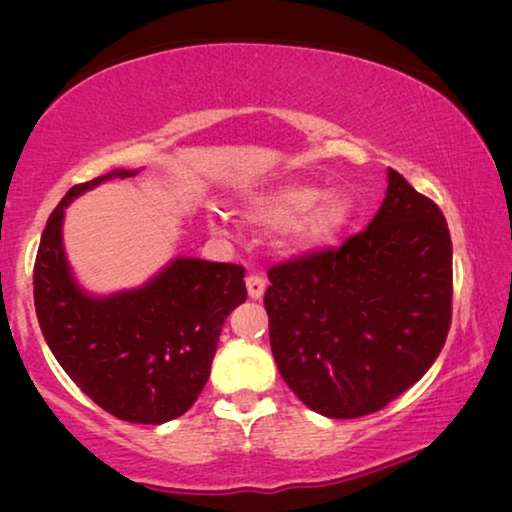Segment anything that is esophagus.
<instances>
[{
    "label": "esophagus",
    "instance_id": "34e87169",
    "mask_svg": "<svg viewBox=\"0 0 512 512\" xmlns=\"http://www.w3.org/2000/svg\"><path fill=\"white\" fill-rule=\"evenodd\" d=\"M247 293L251 300H261L263 293H265V279L261 275H256V272H251L247 277Z\"/></svg>",
    "mask_w": 512,
    "mask_h": 512
}]
</instances>
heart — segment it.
<instances>
[{
	"instance_id": "b5f03b06",
	"label": "heart",
	"mask_w": 512,
	"mask_h": 512,
	"mask_svg": "<svg viewBox=\"0 0 512 512\" xmlns=\"http://www.w3.org/2000/svg\"><path fill=\"white\" fill-rule=\"evenodd\" d=\"M354 202L345 191H328L317 181H291L249 202L247 221L256 228H284L289 251H307L333 242L352 221Z\"/></svg>"
}]
</instances>
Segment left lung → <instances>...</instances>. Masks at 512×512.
Segmentation results:
<instances>
[{
	"label": "left lung",
	"mask_w": 512,
	"mask_h": 512,
	"mask_svg": "<svg viewBox=\"0 0 512 512\" xmlns=\"http://www.w3.org/2000/svg\"><path fill=\"white\" fill-rule=\"evenodd\" d=\"M366 230L270 268L265 310L279 375L331 419L382 410L445 345L452 319V240L436 202L396 170Z\"/></svg>",
	"instance_id": "left-lung-1"
}]
</instances>
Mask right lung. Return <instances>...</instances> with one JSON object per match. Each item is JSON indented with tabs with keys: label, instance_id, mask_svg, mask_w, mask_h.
Listing matches in <instances>:
<instances>
[{
	"label": "right lung",
	"instance_id": "right-lung-1",
	"mask_svg": "<svg viewBox=\"0 0 512 512\" xmlns=\"http://www.w3.org/2000/svg\"><path fill=\"white\" fill-rule=\"evenodd\" d=\"M111 170L69 188L48 216L34 263L41 333L83 394L118 419L165 424L198 401L226 317L247 300L244 268L177 256L137 289L97 296L76 282L62 242L65 209Z\"/></svg>",
	"mask_w": 512,
	"mask_h": 512
}]
</instances>
